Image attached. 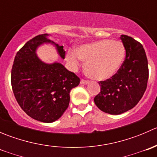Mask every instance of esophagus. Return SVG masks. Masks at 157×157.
Returning <instances> with one entry per match:
<instances>
[{"instance_id": "1", "label": "esophagus", "mask_w": 157, "mask_h": 157, "mask_svg": "<svg viewBox=\"0 0 157 157\" xmlns=\"http://www.w3.org/2000/svg\"><path fill=\"white\" fill-rule=\"evenodd\" d=\"M80 83H81V84H88V83H90V81H89V80H83V79H82V80H80Z\"/></svg>"}]
</instances>
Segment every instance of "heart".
<instances>
[{"label":"heart","instance_id":"b5f03b06","mask_svg":"<svg viewBox=\"0 0 157 157\" xmlns=\"http://www.w3.org/2000/svg\"><path fill=\"white\" fill-rule=\"evenodd\" d=\"M125 55L123 44L119 41L102 39L69 50L66 59L72 69L85 61V71L96 80H106L116 74L121 67Z\"/></svg>","mask_w":157,"mask_h":157}]
</instances>
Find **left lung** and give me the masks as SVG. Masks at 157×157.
I'll use <instances>...</instances> for the list:
<instances>
[{
	"label": "left lung",
	"instance_id": "obj_1",
	"mask_svg": "<svg viewBox=\"0 0 157 157\" xmlns=\"http://www.w3.org/2000/svg\"><path fill=\"white\" fill-rule=\"evenodd\" d=\"M120 39L125 48V60L115 76L99 82L100 93L94 98L96 106L111 115H120L134 108L146 90L149 77L143 45L126 35Z\"/></svg>",
	"mask_w": 157,
	"mask_h": 157
}]
</instances>
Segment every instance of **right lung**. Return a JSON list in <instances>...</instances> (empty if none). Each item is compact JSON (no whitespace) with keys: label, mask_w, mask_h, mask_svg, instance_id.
<instances>
[{"label":"right lung","mask_w":157,"mask_h":157,"mask_svg":"<svg viewBox=\"0 0 157 157\" xmlns=\"http://www.w3.org/2000/svg\"><path fill=\"white\" fill-rule=\"evenodd\" d=\"M36 36L17 52L11 71V85L17 102L29 116L42 122H54L61 118L70 102V92L80 78L57 61L43 62L36 50L43 44L55 45L64 59L65 51L48 38Z\"/></svg>","instance_id":"right-lung-1"}]
</instances>
